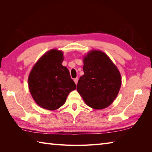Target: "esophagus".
Segmentation results:
<instances>
[{
	"label": "esophagus",
	"mask_w": 152,
	"mask_h": 152,
	"mask_svg": "<svg viewBox=\"0 0 152 152\" xmlns=\"http://www.w3.org/2000/svg\"><path fill=\"white\" fill-rule=\"evenodd\" d=\"M74 82H75L76 84H77V83H78V78H74Z\"/></svg>",
	"instance_id": "34e87169"
}]
</instances>
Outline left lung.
Returning a JSON list of instances; mask_svg holds the SVG:
<instances>
[{"label":"left lung","mask_w":152,"mask_h":152,"mask_svg":"<svg viewBox=\"0 0 152 152\" xmlns=\"http://www.w3.org/2000/svg\"><path fill=\"white\" fill-rule=\"evenodd\" d=\"M84 74L77 89L83 101L95 110L107 108L114 101L121 86L118 69L105 53L91 50L83 58Z\"/></svg>","instance_id":"left-lung-1"}]
</instances>
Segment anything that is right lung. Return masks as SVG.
<instances>
[{
  "mask_svg": "<svg viewBox=\"0 0 152 152\" xmlns=\"http://www.w3.org/2000/svg\"><path fill=\"white\" fill-rule=\"evenodd\" d=\"M62 51L52 49L34 64L28 78V89L35 102L44 109L56 110L66 102L76 86L69 71L62 65Z\"/></svg>",
  "mask_w": 152,
  "mask_h": 152,
  "instance_id": "1",
  "label": "right lung"
}]
</instances>
